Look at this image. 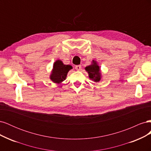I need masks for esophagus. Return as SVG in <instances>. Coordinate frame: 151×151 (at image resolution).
<instances>
[{
	"label": "esophagus",
	"instance_id": "obj_1",
	"mask_svg": "<svg viewBox=\"0 0 151 151\" xmlns=\"http://www.w3.org/2000/svg\"><path fill=\"white\" fill-rule=\"evenodd\" d=\"M75 68H76V70H81V65H76Z\"/></svg>",
	"mask_w": 151,
	"mask_h": 151
}]
</instances>
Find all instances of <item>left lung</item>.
I'll return each mask as SVG.
<instances>
[{
  "label": "left lung",
  "instance_id": "1",
  "mask_svg": "<svg viewBox=\"0 0 151 151\" xmlns=\"http://www.w3.org/2000/svg\"><path fill=\"white\" fill-rule=\"evenodd\" d=\"M85 69L88 72L90 79L96 82V83L101 79V73H100L99 67L98 65L96 62L93 60V64L86 67Z\"/></svg>",
  "mask_w": 151,
  "mask_h": 151
}]
</instances>
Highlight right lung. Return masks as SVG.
Instances as JSON below:
<instances>
[{"instance_id":"right-lung-1","label":"right lung","mask_w":151,"mask_h":151,"mask_svg":"<svg viewBox=\"0 0 151 151\" xmlns=\"http://www.w3.org/2000/svg\"><path fill=\"white\" fill-rule=\"evenodd\" d=\"M72 66L64 65L61 60H57L53 64V68L50 75V79L55 83H60L66 79L68 72L72 69Z\"/></svg>"}]
</instances>
